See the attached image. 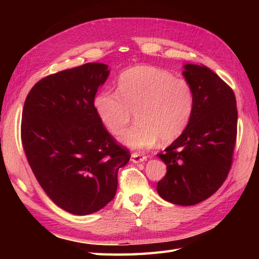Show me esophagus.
Returning <instances> with one entry per match:
<instances>
[{"label":"esophagus","instance_id":"1","mask_svg":"<svg viewBox=\"0 0 259 259\" xmlns=\"http://www.w3.org/2000/svg\"><path fill=\"white\" fill-rule=\"evenodd\" d=\"M147 160V157L141 155V153H133V156H131V161L134 163H139V162H144Z\"/></svg>","mask_w":259,"mask_h":259}]
</instances>
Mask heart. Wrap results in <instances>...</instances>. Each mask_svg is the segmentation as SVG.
Segmentation results:
<instances>
[{"instance_id": "obj_1", "label": "heart", "mask_w": 259, "mask_h": 259, "mask_svg": "<svg viewBox=\"0 0 259 259\" xmlns=\"http://www.w3.org/2000/svg\"><path fill=\"white\" fill-rule=\"evenodd\" d=\"M93 104L101 122L115 136L123 133L135 112L139 122L125 131L121 141L134 149H145L158 139L169 144L184 133L195 96L186 80L166 70L139 65L120 75L118 93H98Z\"/></svg>"}]
</instances>
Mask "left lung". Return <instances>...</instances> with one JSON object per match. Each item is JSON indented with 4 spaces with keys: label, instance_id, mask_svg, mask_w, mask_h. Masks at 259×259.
Masks as SVG:
<instances>
[{
    "label": "left lung",
    "instance_id": "left-lung-1",
    "mask_svg": "<svg viewBox=\"0 0 259 259\" xmlns=\"http://www.w3.org/2000/svg\"><path fill=\"white\" fill-rule=\"evenodd\" d=\"M183 75L195 104L188 125L159 153L167 174L157 184L162 199L192 206L214 194L226 180L237 136L234 91L205 65L185 64Z\"/></svg>",
    "mask_w": 259,
    "mask_h": 259
}]
</instances>
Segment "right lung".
Masks as SVG:
<instances>
[{"label":"right lung","instance_id":"obj_1","mask_svg":"<svg viewBox=\"0 0 259 259\" xmlns=\"http://www.w3.org/2000/svg\"><path fill=\"white\" fill-rule=\"evenodd\" d=\"M110 68L87 63L47 76L27 95L21 137L38 184L60 208L84 216L113 199L118 170L130 155L115 144L95 109Z\"/></svg>","mask_w":259,"mask_h":259}]
</instances>
